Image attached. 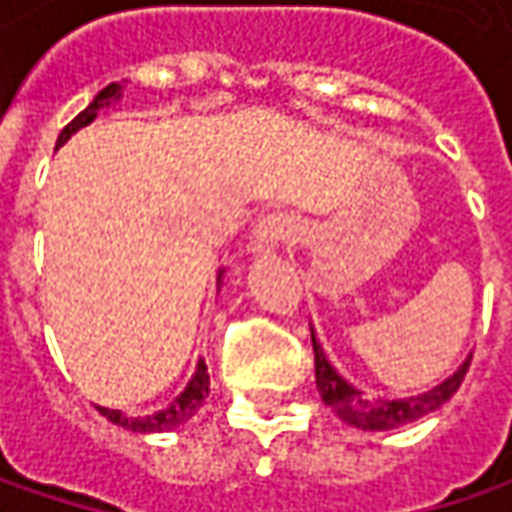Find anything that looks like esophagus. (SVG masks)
<instances>
[{
  "mask_svg": "<svg viewBox=\"0 0 512 512\" xmlns=\"http://www.w3.org/2000/svg\"><path fill=\"white\" fill-rule=\"evenodd\" d=\"M296 233V222L287 219L282 213H270L265 216L259 227H256V239H253V253H270L282 245L285 239H290Z\"/></svg>",
  "mask_w": 512,
  "mask_h": 512,
  "instance_id": "1",
  "label": "esophagus"
}]
</instances>
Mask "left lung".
Masks as SVG:
<instances>
[{"mask_svg": "<svg viewBox=\"0 0 512 512\" xmlns=\"http://www.w3.org/2000/svg\"><path fill=\"white\" fill-rule=\"evenodd\" d=\"M310 339H313V356H316V387L322 393V402L342 419V422L353 424L359 430H393L402 424L416 422L427 413L439 410L464 382V373L470 367V356L464 359L456 373H450L444 382L436 387L424 390L419 396H407V399H367L356 384H350L342 373L330 364L325 347L319 344L313 327H310Z\"/></svg>", "mask_w": 512, "mask_h": 512, "instance_id": "8db88e82", "label": "left lung"}]
</instances>
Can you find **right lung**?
<instances>
[{
	"label": "right lung",
	"mask_w": 512,
	"mask_h": 512,
	"mask_svg": "<svg viewBox=\"0 0 512 512\" xmlns=\"http://www.w3.org/2000/svg\"><path fill=\"white\" fill-rule=\"evenodd\" d=\"M119 99H122V85H119V82H110L108 88L99 90V93L93 96V102H90L88 108L82 110L73 122H68L65 130L59 133L56 148H62L76 130L88 128L90 122L99 116V110L108 108V105H113V102H119ZM222 279H225V267H222V270H219V276H216V287H222ZM207 393H210V376H207L205 359H199V364H196V373L190 376V382H187L185 390H182V393H179L168 407H162V410H156V413H150V416H128V413H122V410H110V407H96V410H99L108 422L119 424V427H125V430H133V433H165V430H176V427H182L187 419H193V416L202 410Z\"/></svg>",
	"instance_id": "add662e5"
}]
</instances>
